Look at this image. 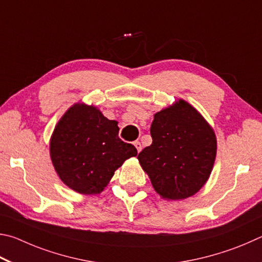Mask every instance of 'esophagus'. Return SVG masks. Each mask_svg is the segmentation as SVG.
<instances>
[{
  "instance_id": "1",
  "label": "esophagus",
  "mask_w": 262,
  "mask_h": 262,
  "mask_svg": "<svg viewBox=\"0 0 262 262\" xmlns=\"http://www.w3.org/2000/svg\"><path fill=\"white\" fill-rule=\"evenodd\" d=\"M135 146H136L137 150H138V153L140 152L141 149H143V146H141V143H140V141H136V143H135Z\"/></svg>"
}]
</instances>
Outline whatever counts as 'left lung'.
<instances>
[{
  "mask_svg": "<svg viewBox=\"0 0 262 262\" xmlns=\"http://www.w3.org/2000/svg\"><path fill=\"white\" fill-rule=\"evenodd\" d=\"M153 143L138 155L154 190L166 200L194 195L213 170L217 141L213 127L185 100L154 115Z\"/></svg>",
  "mask_w": 262,
  "mask_h": 262,
  "instance_id": "obj_1",
  "label": "left lung"
}]
</instances>
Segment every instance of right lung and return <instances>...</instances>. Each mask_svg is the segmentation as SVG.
Wrapping results in <instances>:
<instances>
[{
  "label": "right lung",
  "instance_id": "add662e5",
  "mask_svg": "<svg viewBox=\"0 0 262 262\" xmlns=\"http://www.w3.org/2000/svg\"><path fill=\"white\" fill-rule=\"evenodd\" d=\"M117 124L84 102L71 105L59 118L49 153L68 187L80 194H99L124 161L138 154L134 145L118 138Z\"/></svg>",
  "mask_w": 262,
  "mask_h": 262
}]
</instances>
